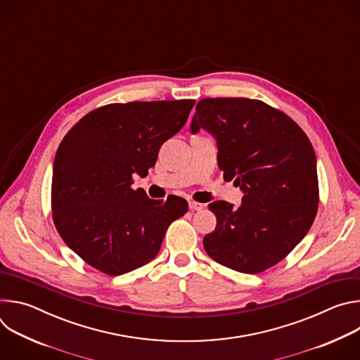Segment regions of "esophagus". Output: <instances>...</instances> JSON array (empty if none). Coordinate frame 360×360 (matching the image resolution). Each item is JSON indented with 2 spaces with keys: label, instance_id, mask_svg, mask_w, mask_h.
<instances>
[{
  "label": "esophagus",
  "instance_id": "obj_1",
  "mask_svg": "<svg viewBox=\"0 0 360 360\" xmlns=\"http://www.w3.org/2000/svg\"><path fill=\"white\" fill-rule=\"evenodd\" d=\"M189 210L191 211H202L203 210V203L195 202V200H189Z\"/></svg>",
  "mask_w": 360,
  "mask_h": 360
}]
</instances>
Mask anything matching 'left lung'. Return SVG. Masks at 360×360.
I'll return each mask as SVG.
<instances>
[{"instance_id":"left-lung-1","label":"left lung","mask_w":360,"mask_h":360,"mask_svg":"<svg viewBox=\"0 0 360 360\" xmlns=\"http://www.w3.org/2000/svg\"><path fill=\"white\" fill-rule=\"evenodd\" d=\"M191 131L218 142L224 179L245 192L238 210L225 200L210 205L217 228L203 248L218 264L261 274L285 259L311 229L319 207L314 146L285 112L250 98H205Z\"/></svg>"}]
</instances>
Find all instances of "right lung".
I'll return each instance as SVG.
<instances>
[{"label":"right lung","mask_w":360,"mask_h":360,"mask_svg":"<svg viewBox=\"0 0 360 360\" xmlns=\"http://www.w3.org/2000/svg\"><path fill=\"white\" fill-rule=\"evenodd\" d=\"M193 99L108 104L82 117L61 141L51 210L64 242L99 272L118 276L158 255L168 226L188 211L179 196L149 199L132 189L161 145L186 122Z\"/></svg>","instance_id":"1"}]
</instances>
